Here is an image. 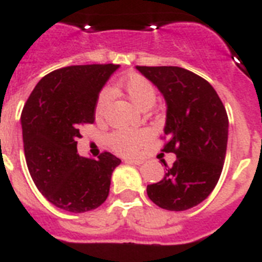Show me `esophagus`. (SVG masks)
I'll use <instances>...</instances> for the list:
<instances>
[{"label": "esophagus", "instance_id": "obj_1", "mask_svg": "<svg viewBox=\"0 0 262 262\" xmlns=\"http://www.w3.org/2000/svg\"><path fill=\"white\" fill-rule=\"evenodd\" d=\"M144 161H145L144 158H126L125 159V162L134 163V165H141V163H144Z\"/></svg>", "mask_w": 262, "mask_h": 262}]
</instances>
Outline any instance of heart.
<instances>
[{
  "label": "heart",
  "instance_id": "heart-1",
  "mask_svg": "<svg viewBox=\"0 0 262 262\" xmlns=\"http://www.w3.org/2000/svg\"><path fill=\"white\" fill-rule=\"evenodd\" d=\"M120 88L125 93V96L130 100L138 109L151 108L157 100V90L153 83L142 75L133 74L125 77L120 83ZM109 101H111V90L105 88L99 93L96 101V113L97 118H101L105 115L108 109ZM149 138V132L145 129H130L120 128L109 133L108 145L109 147L118 154L132 156L136 154Z\"/></svg>",
  "mask_w": 262,
  "mask_h": 262
}]
</instances>
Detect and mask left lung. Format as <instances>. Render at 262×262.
Here are the masks:
<instances>
[{
	"mask_svg": "<svg viewBox=\"0 0 262 262\" xmlns=\"http://www.w3.org/2000/svg\"><path fill=\"white\" fill-rule=\"evenodd\" d=\"M157 85L167 104L162 151L174 153L162 181L147 186V196L169 211H186L212 192L222 174L228 141V116L207 80L174 66L136 67Z\"/></svg>",
	"mask_w": 262,
	"mask_h": 262,
	"instance_id": "left-lung-1",
	"label": "left lung"
}]
</instances>
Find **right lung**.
Instances as JSON below:
<instances>
[{
	"mask_svg": "<svg viewBox=\"0 0 262 262\" xmlns=\"http://www.w3.org/2000/svg\"><path fill=\"white\" fill-rule=\"evenodd\" d=\"M118 64L70 66L35 85L21 115L25 158L36 188L50 203L70 211L97 208L109 195L121 159L104 151L77 154L80 125L93 124L97 96Z\"/></svg>",
	"mask_w": 262,
	"mask_h": 262,
	"instance_id": "add662e5",
	"label": "right lung"
}]
</instances>
